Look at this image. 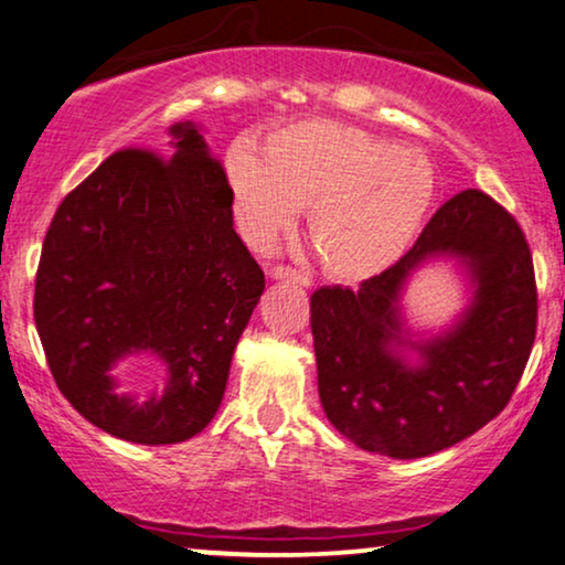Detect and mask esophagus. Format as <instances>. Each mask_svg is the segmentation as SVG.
Here are the masks:
<instances>
[{"label": "esophagus", "instance_id": "1", "mask_svg": "<svg viewBox=\"0 0 565 565\" xmlns=\"http://www.w3.org/2000/svg\"><path fill=\"white\" fill-rule=\"evenodd\" d=\"M270 278H276V281H284V284H295V287H307V278L289 266L270 268Z\"/></svg>", "mask_w": 565, "mask_h": 565}]
</instances>
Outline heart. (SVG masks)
<instances>
[{"label": "heart", "instance_id": "b5f03b06", "mask_svg": "<svg viewBox=\"0 0 565 565\" xmlns=\"http://www.w3.org/2000/svg\"><path fill=\"white\" fill-rule=\"evenodd\" d=\"M234 218L253 247H270L310 209L307 237L335 281L388 270L423 232L435 200L425 153L335 119L268 132L258 159L226 161Z\"/></svg>", "mask_w": 565, "mask_h": 565}]
</instances>
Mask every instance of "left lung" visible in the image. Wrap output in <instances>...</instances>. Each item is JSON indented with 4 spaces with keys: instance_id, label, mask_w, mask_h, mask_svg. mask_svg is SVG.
Returning <instances> with one entry per match:
<instances>
[{
    "instance_id": "obj_1",
    "label": "left lung",
    "mask_w": 565,
    "mask_h": 565,
    "mask_svg": "<svg viewBox=\"0 0 565 565\" xmlns=\"http://www.w3.org/2000/svg\"><path fill=\"white\" fill-rule=\"evenodd\" d=\"M433 259H454L473 297L438 334L405 323L403 291ZM326 417L362 451L419 459L475 435L509 404L537 333L532 253L516 218L480 190L443 203L396 266L360 289L310 297Z\"/></svg>"
}]
</instances>
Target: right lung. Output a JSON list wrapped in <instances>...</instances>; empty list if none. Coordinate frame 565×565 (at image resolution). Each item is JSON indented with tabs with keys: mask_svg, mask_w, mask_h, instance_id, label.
<instances>
[{
	"mask_svg": "<svg viewBox=\"0 0 565 565\" xmlns=\"http://www.w3.org/2000/svg\"><path fill=\"white\" fill-rule=\"evenodd\" d=\"M266 276L234 232L232 192L203 132L169 127L163 156L117 151L56 209L33 318L62 396L104 433L182 443L216 417L234 349ZM127 355L164 367L162 391L119 395Z\"/></svg>",
	"mask_w": 565,
	"mask_h": 565,
	"instance_id": "add662e5",
	"label": "right lung"
}]
</instances>
